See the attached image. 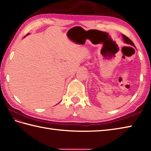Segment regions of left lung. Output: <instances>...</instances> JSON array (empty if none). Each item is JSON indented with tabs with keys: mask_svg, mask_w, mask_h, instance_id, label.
I'll list each match as a JSON object with an SVG mask.
<instances>
[{
	"mask_svg": "<svg viewBox=\"0 0 151 151\" xmlns=\"http://www.w3.org/2000/svg\"><path fill=\"white\" fill-rule=\"evenodd\" d=\"M122 36H123L124 40V42H125L126 43L129 44H131V45L135 46H134V44L133 43L132 41L130 39H129V38L128 37H127L126 36V35H122Z\"/></svg>",
	"mask_w": 151,
	"mask_h": 151,
	"instance_id": "1",
	"label": "left lung"
}]
</instances>
